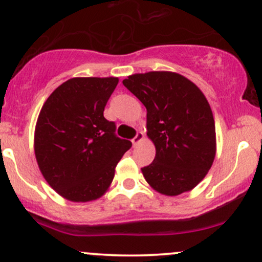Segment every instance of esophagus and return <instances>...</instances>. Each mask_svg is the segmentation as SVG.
I'll use <instances>...</instances> for the list:
<instances>
[{"mask_svg":"<svg viewBox=\"0 0 262 262\" xmlns=\"http://www.w3.org/2000/svg\"><path fill=\"white\" fill-rule=\"evenodd\" d=\"M143 139H144V133L143 132H138L137 135H135L133 139H132V143H133V145H137V144Z\"/></svg>","mask_w":262,"mask_h":262,"instance_id":"34e87169","label":"esophagus"}]
</instances>
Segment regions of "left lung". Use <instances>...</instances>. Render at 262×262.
<instances>
[{
  "label": "left lung",
  "instance_id": "8db88e82",
  "mask_svg": "<svg viewBox=\"0 0 262 262\" xmlns=\"http://www.w3.org/2000/svg\"><path fill=\"white\" fill-rule=\"evenodd\" d=\"M123 85L146 108L148 137L154 161L141 172L152 188L166 196L191 191L204 179L215 156L212 110L198 87L170 71L135 74Z\"/></svg>",
  "mask_w": 262,
  "mask_h": 262
}]
</instances>
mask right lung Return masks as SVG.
Here are the masks:
<instances>
[{
  "label": "right lung",
  "mask_w": 262,
  "mask_h": 262,
  "mask_svg": "<svg viewBox=\"0 0 262 262\" xmlns=\"http://www.w3.org/2000/svg\"><path fill=\"white\" fill-rule=\"evenodd\" d=\"M117 83V77H75L60 85L41 107L35 158L47 182L66 200L100 198L130 149V141L116 135V123L103 116Z\"/></svg>",
  "instance_id": "obj_1"
}]
</instances>
